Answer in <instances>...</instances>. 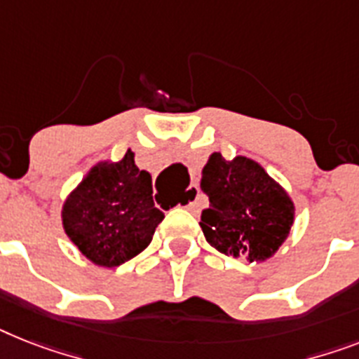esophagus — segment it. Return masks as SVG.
Listing matches in <instances>:
<instances>
[{
	"label": "esophagus",
	"instance_id": "esophagus-1",
	"mask_svg": "<svg viewBox=\"0 0 359 359\" xmlns=\"http://www.w3.org/2000/svg\"><path fill=\"white\" fill-rule=\"evenodd\" d=\"M198 198H200V189L196 185H191L185 192V207L191 212H198Z\"/></svg>",
	"mask_w": 359,
	"mask_h": 359
}]
</instances>
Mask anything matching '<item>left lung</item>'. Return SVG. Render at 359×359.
<instances>
[{
	"label": "left lung",
	"instance_id": "obj_1",
	"mask_svg": "<svg viewBox=\"0 0 359 359\" xmlns=\"http://www.w3.org/2000/svg\"><path fill=\"white\" fill-rule=\"evenodd\" d=\"M200 187L209 196L200 227L220 253L250 262L266 260L290 235L292 200L259 163L248 158L226 161L222 154H212Z\"/></svg>",
	"mask_w": 359,
	"mask_h": 359
}]
</instances>
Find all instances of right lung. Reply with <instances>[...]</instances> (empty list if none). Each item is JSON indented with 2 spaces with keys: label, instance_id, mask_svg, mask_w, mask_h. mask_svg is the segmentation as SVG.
Returning a JSON list of instances; mask_svg holds the SVG:
<instances>
[{
  "label": "right lung",
  "instance_id": "obj_1",
  "mask_svg": "<svg viewBox=\"0 0 359 359\" xmlns=\"http://www.w3.org/2000/svg\"><path fill=\"white\" fill-rule=\"evenodd\" d=\"M165 218L154 205L152 177L139 170L132 150L119 163H100L64 203L67 236L91 262L115 268L152 242Z\"/></svg>",
  "mask_w": 359,
  "mask_h": 359
}]
</instances>
